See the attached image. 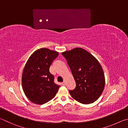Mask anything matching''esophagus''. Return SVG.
Segmentation results:
<instances>
[{"mask_svg":"<svg viewBox=\"0 0 128 128\" xmlns=\"http://www.w3.org/2000/svg\"><path fill=\"white\" fill-rule=\"evenodd\" d=\"M66 81H64V82L62 83V85H66Z\"/></svg>","mask_w":128,"mask_h":128,"instance_id":"1","label":"esophagus"}]
</instances>
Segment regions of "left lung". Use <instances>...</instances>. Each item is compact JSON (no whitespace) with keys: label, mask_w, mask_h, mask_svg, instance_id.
Segmentation results:
<instances>
[{"label":"left lung","mask_w":128,"mask_h":128,"mask_svg":"<svg viewBox=\"0 0 128 128\" xmlns=\"http://www.w3.org/2000/svg\"><path fill=\"white\" fill-rule=\"evenodd\" d=\"M75 80L76 86L69 90L71 96L88 104L98 100L105 86V76L98 60L82 48L62 52Z\"/></svg>","instance_id":"8db88e82"}]
</instances>
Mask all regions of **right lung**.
<instances>
[{"mask_svg": "<svg viewBox=\"0 0 128 128\" xmlns=\"http://www.w3.org/2000/svg\"><path fill=\"white\" fill-rule=\"evenodd\" d=\"M58 52L42 48L34 52L25 65L22 74V87L29 100L43 104L55 96L60 86L54 83V77L49 71Z\"/></svg>", "mask_w": 128, "mask_h": 128, "instance_id": "add662e5", "label": "right lung"}]
</instances>
